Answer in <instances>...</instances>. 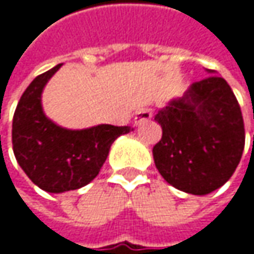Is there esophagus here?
<instances>
[{"instance_id": "obj_1", "label": "esophagus", "mask_w": 254, "mask_h": 254, "mask_svg": "<svg viewBox=\"0 0 254 254\" xmlns=\"http://www.w3.org/2000/svg\"><path fill=\"white\" fill-rule=\"evenodd\" d=\"M151 116H153V112L150 110V109H141V110H138L136 113H135V119H133V125H141V124H144V122H147V121H150L151 119Z\"/></svg>"}]
</instances>
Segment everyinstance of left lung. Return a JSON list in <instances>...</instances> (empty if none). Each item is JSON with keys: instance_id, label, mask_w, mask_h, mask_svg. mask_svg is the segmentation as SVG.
<instances>
[{"instance_id": "left-lung-1", "label": "left lung", "mask_w": 254, "mask_h": 254, "mask_svg": "<svg viewBox=\"0 0 254 254\" xmlns=\"http://www.w3.org/2000/svg\"><path fill=\"white\" fill-rule=\"evenodd\" d=\"M207 73L154 116L163 130L153 148L154 165L168 184L194 195H206L232 177L246 139L228 82L215 70Z\"/></svg>"}]
</instances>
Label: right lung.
Wrapping results in <instances>:
<instances>
[{
    "instance_id": "add662e5",
    "label": "right lung",
    "mask_w": 254,
    "mask_h": 254,
    "mask_svg": "<svg viewBox=\"0 0 254 254\" xmlns=\"http://www.w3.org/2000/svg\"><path fill=\"white\" fill-rule=\"evenodd\" d=\"M57 64L36 76L23 92L13 118V151L29 179L47 192L85 187L98 175L116 138L130 127L97 125L67 129L53 122L42 109V91Z\"/></svg>"
}]
</instances>
